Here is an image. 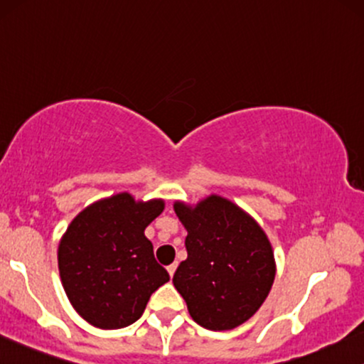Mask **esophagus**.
I'll return each mask as SVG.
<instances>
[{"label":"esophagus","instance_id":"34e87169","mask_svg":"<svg viewBox=\"0 0 364 364\" xmlns=\"http://www.w3.org/2000/svg\"><path fill=\"white\" fill-rule=\"evenodd\" d=\"M176 268H178L176 262H173V264H169V266H168V273H169V277H173L174 271H176Z\"/></svg>","mask_w":364,"mask_h":364}]
</instances>
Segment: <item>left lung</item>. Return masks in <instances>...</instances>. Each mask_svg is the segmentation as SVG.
Listing matches in <instances>:
<instances>
[{
    "instance_id": "8db88e82",
    "label": "left lung",
    "mask_w": 364,
    "mask_h": 364,
    "mask_svg": "<svg viewBox=\"0 0 364 364\" xmlns=\"http://www.w3.org/2000/svg\"><path fill=\"white\" fill-rule=\"evenodd\" d=\"M188 235V257L173 277L191 318L210 331H230L264 304L277 274L271 242L234 201L210 195L196 205L174 201Z\"/></svg>"
}]
</instances>
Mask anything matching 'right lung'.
<instances>
[{"instance_id": "1", "label": "right lung", "mask_w": 364, "mask_h": 364, "mask_svg": "<svg viewBox=\"0 0 364 364\" xmlns=\"http://www.w3.org/2000/svg\"><path fill=\"white\" fill-rule=\"evenodd\" d=\"M163 210L164 200L122 191L87 205L68 225L57 249L60 283L87 323L107 331L130 326L169 282L144 234Z\"/></svg>"}]
</instances>
